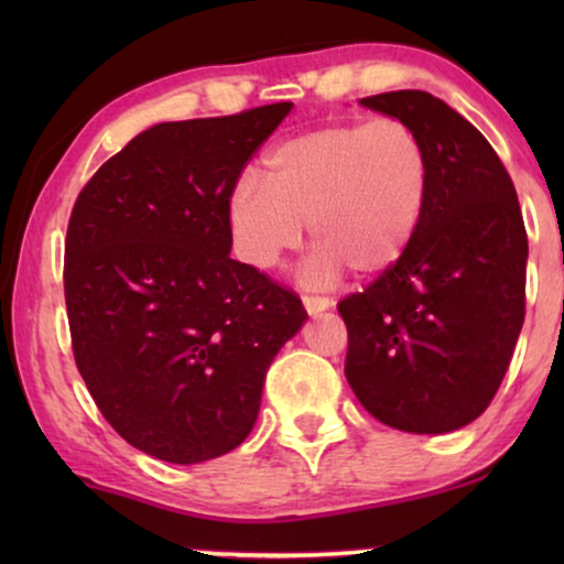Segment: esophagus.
Returning <instances> with one entry per match:
<instances>
[{"instance_id": "34e87169", "label": "esophagus", "mask_w": 564, "mask_h": 564, "mask_svg": "<svg viewBox=\"0 0 564 564\" xmlns=\"http://www.w3.org/2000/svg\"><path fill=\"white\" fill-rule=\"evenodd\" d=\"M303 305H305V311L311 313V315H318L323 311H328L330 300L323 297V295H303Z\"/></svg>"}]
</instances>
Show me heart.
Wrapping results in <instances>:
<instances>
[{"instance_id":"1","label":"heart","mask_w":564,"mask_h":564,"mask_svg":"<svg viewBox=\"0 0 564 564\" xmlns=\"http://www.w3.org/2000/svg\"><path fill=\"white\" fill-rule=\"evenodd\" d=\"M264 182L236 184L228 223L236 251L261 272L297 251L311 226L315 272L359 280L390 272L419 236L431 166L423 138L398 118L330 122L282 141Z\"/></svg>"}]
</instances>
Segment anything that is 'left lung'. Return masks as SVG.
Wrapping results in <instances>:
<instances>
[{
    "mask_svg": "<svg viewBox=\"0 0 564 564\" xmlns=\"http://www.w3.org/2000/svg\"><path fill=\"white\" fill-rule=\"evenodd\" d=\"M415 128L431 184L419 236L390 272L346 295V380L384 426L446 434L503 382L527 311L529 238L503 161L475 126L419 89L359 99Z\"/></svg>",
    "mask_w": 564,
    "mask_h": 564,
    "instance_id": "left-lung-1",
    "label": "left lung"
}]
</instances>
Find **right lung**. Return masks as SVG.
Returning <instances> with one entry per match:
<instances>
[{
	"label": "right lung",
	"instance_id": "obj_1",
	"mask_svg": "<svg viewBox=\"0 0 564 564\" xmlns=\"http://www.w3.org/2000/svg\"><path fill=\"white\" fill-rule=\"evenodd\" d=\"M290 110L161 122L76 197L64 261L76 367L107 423L156 459L236 449L307 318L295 292L228 257L238 176Z\"/></svg>",
	"mask_w": 564,
	"mask_h": 564
}]
</instances>
